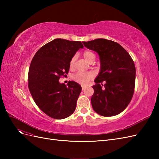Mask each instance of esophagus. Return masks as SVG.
Masks as SVG:
<instances>
[{
    "mask_svg": "<svg viewBox=\"0 0 159 159\" xmlns=\"http://www.w3.org/2000/svg\"><path fill=\"white\" fill-rule=\"evenodd\" d=\"M85 87H84V86H82V87H81V89H82V90L84 91V90H85Z\"/></svg>",
    "mask_w": 159,
    "mask_h": 159,
    "instance_id": "esophagus-1",
    "label": "esophagus"
}]
</instances>
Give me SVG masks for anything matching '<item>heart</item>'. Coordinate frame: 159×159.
<instances>
[{"instance_id": "1", "label": "heart", "mask_w": 159, "mask_h": 159, "mask_svg": "<svg viewBox=\"0 0 159 159\" xmlns=\"http://www.w3.org/2000/svg\"><path fill=\"white\" fill-rule=\"evenodd\" d=\"M85 60L88 61L89 63L93 61L95 59V55L93 52L90 51L86 50L84 52L83 54ZM75 56H73L71 57L70 61V67L71 68H73L75 65ZM93 74L91 73H84V72H78L75 74L73 75L72 76V80H73L75 82L78 83L82 85H87L89 81L92 80L93 78Z\"/></svg>"}]
</instances>
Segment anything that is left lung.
Segmentation results:
<instances>
[{"instance_id": "8db88e82", "label": "left lung", "mask_w": 159, "mask_h": 159, "mask_svg": "<svg viewBox=\"0 0 159 159\" xmlns=\"http://www.w3.org/2000/svg\"><path fill=\"white\" fill-rule=\"evenodd\" d=\"M98 53L101 69L92 87L91 102L95 111L104 117L115 116L125 109L133 98L135 66L129 53L118 43L99 38L83 42Z\"/></svg>"}]
</instances>
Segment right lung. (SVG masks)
Returning <instances> with one entry per match:
<instances>
[{
	"mask_svg": "<svg viewBox=\"0 0 159 159\" xmlns=\"http://www.w3.org/2000/svg\"><path fill=\"white\" fill-rule=\"evenodd\" d=\"M83 48L80 41L57 38L41 47L32 58L28 88L38 107L52 118L65 119L76 108L81 85L70 81L66 86L59 80L68 74L70 60Z\"/></svg>",
	"mask_w": 159,
	"mask_h": 159,
	"instance_id": "right-lung-1",
	"label": "right lung"
}]
</instances>
